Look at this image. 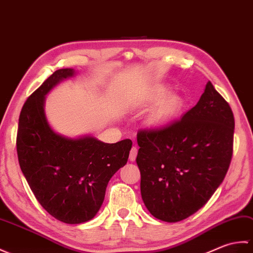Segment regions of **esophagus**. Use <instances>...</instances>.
Masks as SVG:
<instances>
[{"instance_id":"esophagus-1","label":"esophagus","mask_w":253,"mask_h":253,"mask_svg":"<svg viewBox=\"0 0 253 253\" xmlns=\"http://www.w3.org/2000/svg\"><path fill=\"white\" fill-rule=\"evenodd\" d=\"M136 156H137V147L136 146H133V147L131 148V151H130V160L135 161Z\"/></svg>"}]
</instances>
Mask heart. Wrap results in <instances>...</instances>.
I'll list each match as a JSON object with an SVG mask.
<instances>
[{
    "label": "heart",
    "mask_w": 253,
    "mask_h": 253,
    "mask_svg": "<svg viewBox=\"0 0 253 253\" xmlns=\"http://www.w3.org/2000/svg\"><path fill=\"white\" fill-rule=\"evenodd\" d=\"M168 91L165 88L156 89L155 92L151 93L148 98L146 99V103L149 105H155L161 102L166 97ZM183 107V100L177 95H170L168 96L164 102L160 104L158 108L151 116V120L155 122H162L170 119L173 116H175L177 112Z\"/></svg>",
    "instance_id": "1"
}]
</instances>
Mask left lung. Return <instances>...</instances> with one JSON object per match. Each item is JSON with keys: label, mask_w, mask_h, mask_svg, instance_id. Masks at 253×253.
I'll list each match as a JSON object with an SVG mask.
<instances>
[{"label": "left lung", "mask_w": 253, "mask_h": 253, "mask_svg": "<svg viewBox=\"0 0 253 253\" xmlns=\"http://www.w3.org/2000/svg\"><path fill=\"white\" fill-rule=\"evenodd\" d=\"M234 127L231 106L209 81L178 120L137 132L141 194L151 214L174 223L207 204L231 165Z\"/></svg>", "instance_id": "8db88e82"}]
</instances>
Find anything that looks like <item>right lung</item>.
Masks as SVG:
<instances>
[{
    "label": "right lung",
    "mask_w": 253,
    "mask_h": 253,
    "mask_svg": "<svg viewBox=\"0 0 253 253\" xmlns=\"http://www.w3.org/2000/svg\"><path fill=\"white\" fill-rule=\"evenodd\" d=\"M69 68L56 70L27 98L20 111L16 148L20 169L37 200L56 220L80 224L102 206L106 187L127 162L131 139L107 144L92 136L72 139L56 134L44 114V96Z\"/></svg>",
    "instance_id": "right-lung-1"
}]
</instances>
